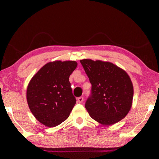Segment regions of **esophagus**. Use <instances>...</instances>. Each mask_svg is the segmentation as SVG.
Segmentation results:
<instances>
[{
	"mask_svg": "<svg viewBox=\"0 0 159 159\" xmlns=\"http://www.w3.org/2000/svg\"><path fill=\"white\" fill-rule=\"evenodd\" d=\"M77 102L79 103H82L83 102V97H79L77 98Z\"/></svg>",
	"mask_w": 159,
	"mask_h": 159,
	"instance_id": "1",
	"label": "esophagus"
}]
</instances>
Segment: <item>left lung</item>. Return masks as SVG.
<instances>
[{"label":"left lung","instance_id":"left-lung-1","mask_svg":"<svg viewBox=\"0 0 159 159\" xmlns=\"http://www.w3.org/2000/svg\"><path fill=\"white\" fill-rule=\"evenodd\" d=\"M92 84V95L85 108L91 117L109 126L126 116L131 109L133 85L126 71L100 60L80 61Z\"/></svg>","mask_w":159,"mask_h":159}]
</instances>
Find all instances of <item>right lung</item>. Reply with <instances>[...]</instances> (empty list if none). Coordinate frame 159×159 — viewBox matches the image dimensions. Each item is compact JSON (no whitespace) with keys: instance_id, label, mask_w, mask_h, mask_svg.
I'll return each mask as SVG.
<instances>
[{"instance_id":"add662e5","label":"right lung","mask_w":159,"mask_h":159,"mask_svg":"<svg viewBox=\"0 0 159 159\" xmlns=\"http://www.w3.org/2000/svg\"><path fill=\"white\" fill-rule=\"evenodd\" d=\"M75 61H55L45 64L30 80L26 100L40 123L55 127L67 119L76 104L69 77L76 68Z\"/></svg>"}]
</instances>
